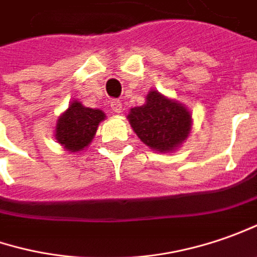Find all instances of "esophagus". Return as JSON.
<instances>
[{
    "label": "esophagus",
    "mask_w": 257,
    "mask_h": 257,
    "mask_svg": "<svg viewBox=\"0 0 257 257\" xmlns=\"http://www.w3.org/2000/svg\"><path fill=\"white\" fill-rule=\"evenodd\" d=\"M111 109L115 113H120L123 111V106H122V102L120 101H112L111 102Z\"/></svg>",
    "instance_id": "1"
}]
</instances>
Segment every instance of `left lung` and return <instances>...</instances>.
Segmentation results:
<instances>
[{
    "mask_svg": "<svg viewBox=\"0 0 257 257\" xmlns=\"http://www.w3.org/2000/svg\"><path fill=\"white\" fill-rule=\"evenodd\" d=\"M128 120L149 149L169 154L179 149L192 131V113L182 102L151 89L142 106L131 108Z\"/></svg>",
    "mask_w": 257,
    "mask_h": 257,
    "instance_id": "obj_1",
    "label": "left lung"
}]
</instances>
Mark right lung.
I'll return each instance as SVG.
<instances>
[{
    "mask_svg": "<svg viewBox=\"0 0 257 257\" xmlns=\"http://www.w3.org/2000/svg\"><path fill=\"white\" fill-rule=\"evenodd\" d=\"M106 115L101 109L88 108L82 102L74 99L57 119L55 139L64 151L78 154L92 142L96 129Z\"/></svg>",
    "mask_w": 257,
    "mask_h": 257,
    "instance_id": "right-lung-1",
    "label": "right lung"
}]
</instances>
